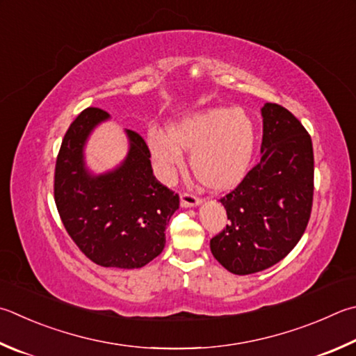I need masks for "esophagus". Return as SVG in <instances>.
<instances>
[{
    "label": "esophagus",
    "instance_id": "esophagus-1",
    "mask_svg": "<svg viewBox=\"0 0 356 356\" xmlns=\"http://www.w3.org/2000/svg\"><path fill=\"white\" fill-rule=\"evenodd\" d=\"M199 204H200V197L193 195V193H190V191H185L180 195V205L182 207H195Z\"/></svg>",
    "mask_w": 356,
    "mask_h": 356
}]
</instances>
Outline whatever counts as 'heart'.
<instances>
[{"label":"heart","mask_w":356,"mask_h":356,"mask_svg":"<svg viewBox=\"0 0 356 356\" xmlns=\"http://www.w3.org/2000/svg\"><path fill=\"white\" fill-rule=\"evenodd\" d=\"M149 147L160 177L172 184L184 166V151L200 184L222 191L235 186L249 171L255 151V129L240 108L215 107L174 124L170 135L160 129L149 132Z\"/></svg>","instance_id":"b5f03b06"}]
</instances>
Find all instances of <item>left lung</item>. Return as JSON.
I'll return each instance as SVG.
<instances>
[{
    "label": "left lung",
    "mask_w": 356,
    "mask_h": 356,
    "mask_svg": "<svg viewBox=\"0 0 356 356\" xmlns=\"http://www.w3.org/2000/svg\"><path fill=\"white\" fill-rule=\"evenodd\" d=\"M261 159L221 197L229 224L210 240L213 257L236 275L274 266L299 243L313 207L314 156L307 129L285 107L261 108Z\"/></svg>",
    "instance_id": "obj_1"
}]
</instances>
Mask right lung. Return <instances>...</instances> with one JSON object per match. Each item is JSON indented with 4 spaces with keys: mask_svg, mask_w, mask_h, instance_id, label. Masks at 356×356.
Masks as SVG:
<instances>
[{
    "mask_svg": "<svg viewBox=\"0 0 356 356\" xmlns=\"http://www.w3.org/2000/svg\"><path fill=\"white\" fill-rule=\"evenodd\" d=\"M107 118L102 108L88 107L70 124L56 160L54 200L71 240L93 263L141 268L163 250L179 195L154 176L149 147L134 131H126L131 147L116 170L101 176L87 171L83 145Z\"/></svg>",
    "mask_w": 356,
    "mask_h": 356,
    "instance_id": "add662e5",
    "label": "right lung"
}]
</instances>
